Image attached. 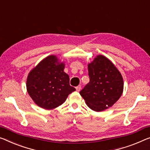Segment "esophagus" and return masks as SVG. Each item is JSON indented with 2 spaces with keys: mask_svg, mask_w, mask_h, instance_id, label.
<instances>
[{
  "mask_svg": "<svg viewBox=\"0 0 150 150\" xmlns=\"http://www.w3.org/2000/svg\"><path fill=\"white\" fill-rule=\"evenodd\" d=\"M76 90H77V91H79L80 89H81V86H78L76 87Z\"/></svg>",
  "mask_w": 150,
  "mask_h": 150,
  "instance_id": "esophagus-1",
  "label": "esophagus"
}]
</instances>
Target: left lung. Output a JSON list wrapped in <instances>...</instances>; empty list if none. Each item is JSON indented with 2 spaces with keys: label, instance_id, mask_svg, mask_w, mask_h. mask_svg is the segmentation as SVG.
<instances>
[{
  "label": "left lung",
  "instance_id": "1",
  "mask_svg": "<svg viewBox=\"0 0 150 150\" xmlns=\"http://www.w3.org/2000/svg\"><path fill=\"white\" fill-rule=\"evenodd\" d=\"M88 67L89 82L79 93L89 108L103 111L121 96L123 79L115 64L103 55L96 56Z\"/></svg>",
  "mask_w": 150,
  "mask_h": 150
}]
</instances>
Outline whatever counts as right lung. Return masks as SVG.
Listing matches in <instances>:
<instances>
[{
	"label": "right lung",
	"mask_w": 150,
	"mask_h": 150,
	"mask_svg": "<svg viewBox=\"0 0 150 150\" xmlns=\"http://www.w3.org/2000/svg\"><path fill=\"white\" fill-rule=\"evenodd\" d=\"M64 62L57 56L50 55L29 73L27 91L40 108L46 110L57 108L75 91V88L69 85V76L64 71Z\"/></svg>",
	"instance_id": "obj_1"
}]
</instances>
